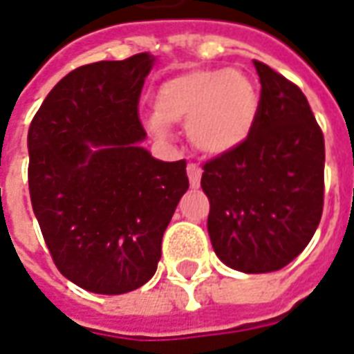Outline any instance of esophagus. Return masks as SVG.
Returning <instances> with one entry per match:
<instances>
[{
  "mask_svg": "<svg viewBox=\"0 0 354 354\" xmlns=\"http://www.w3.org/2000/svg\"><path fill=\"white\" fill-rule=\"evenodd\" d=\"M187 176H189V182H191V187L198 189L200 187V180H202V169H200L196 163H189V165H187Z\"/></svg>",
  "mask_w": 354,
  "mask_h": 354,
  "instance_id": "esophagus-1",
  "label": "esophagus"
}]
</instances>
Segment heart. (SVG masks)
<instances>
[{
    "label": "heart",
    "instance_id": "b5f03b06",
    "mask_svg": "<svg viewBox=\"0 0 354 354\" xmlns=\"http://www.w3.org/2000/svg\"><path fill=\"white\" fill-rule=\"evenodd\" d=\"M147 119L152 133L167 138L169 124H187L189 141L207 156H226L246 143L259 118L257 86L242 71L189 69L161 82Z\"/></svg>",
    "mask_w": 354,
    "mask_h": 354
}]
</instances>
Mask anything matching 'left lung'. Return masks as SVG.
I'll use <instances>...</instances> for the list:
<instances>
[{
  "instance_id": "1",
  "label": "left lung",
  "mask_w": 354,
  "mask_h": 354,
  "mask_svg": "<svg viewBox=\"0 0 354 354\" xmlns=\"http://www.w3.org/2000/svg\"><path fill=\"white\" fill-rule=\"evenodd\" d=\"M246 143L207 161V232L216 257L244 274L275 272L305 250L324 211L325 141L307 97L266 64Z\"/></svg>"
}]
</instances>
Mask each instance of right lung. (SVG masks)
I'll use <instances>...</instances> for the list:
<instances>
[{
    "instance_id": "right-lung-1",
    "label": "right lung",
    "mask_w": 354,
    "mask_h": 354,
    "mask_svg": "<svg viewBox=\"0 0 354 354\" xmlns=\"http://www.w3.org/2000/svg\"><path fill=\"white\" fill-rule=\"evenodd\" d=\"M156 57L80 66L29 127V193L60 274L95 294H127L156 274L161 239L189 189L185 160L141 143L139 95Z\"/></svg>"
}]
</instances>
